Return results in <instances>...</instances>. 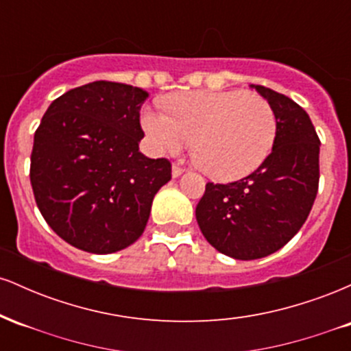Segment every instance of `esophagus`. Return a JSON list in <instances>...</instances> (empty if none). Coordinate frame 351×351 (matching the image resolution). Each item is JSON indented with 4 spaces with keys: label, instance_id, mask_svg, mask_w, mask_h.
Here are the masks:
<instances>
[{
    "label": "esophagus",
    "instance_id": "esophagus-1",
    "mask_svg": "<svg viewBox=\"0 0 351 351\" xmlns=\"http://www.w3.org/2000/svg\"><path fill=\"white\" fill-rule=\"evenodd\" d=\"M183 171H184V168L180 167V165H173V167H171V175H173V178H178V176H180Z\"/></svg>",
    "mask_w": 351,
    "mask_h": 351
}]
</instances>
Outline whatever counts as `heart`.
<instances>
[{
  "mask_svg": "<svg viewBox=\"0 0 351 351\" xmlns=\"http://www.w3.org/2000/svg\"><path fill=\"white\" fill-rule=\"evenodd\" d=\"M168 110L143 108L140 120L152 150L176 153L195 136L196 162L216 180L251 175L271 155L277 138V115L259 94L183 92L170 97Z\"/></svg>",
  "mask_w": 351,
  "mask_h": 351,
  "instance_id": "b5f03b06",
  "label": "heart"
}]
</instances>
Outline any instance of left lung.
Returning a JSON list of instances; mask_svg holds the SVG:
<instances>
[{"mask_svg": "<svg viewBox=\"0 0 351 351\" xmlns=\"http://www.w3.org/2000/svg\"><path fill=\"white\" fill-rule=\"evenodd\" d=\"M277 115V138L265 162L243 180L206 184L196 221L219 252L241 261L261 259L299 232L313 206L320 140L307 112L292 99L252 86Z\"/></svg>", "mask_w": 351, "mask_h": 351, "instance_id": "obj_1", "label": "left lung"}]
</instances>
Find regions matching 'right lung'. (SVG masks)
I'll use <instances>...</instances> for the list:
<instances>
[{
  "label": "right lung",
  "instance_id": "obj_1",
  "mask_svg": "<svg viewBox=\"0 0 351 351\" xmlns=\"http://www.w3.org/2000/svg\"><path fill=\"white\" fill-rule=\"evenodd\" d=\"M143 88L95 80L62 94L34 134L31 186L46 223L74 247L122 251L142 236L167 158L138 150Z\"/></svg>",
  "mask_w": 351,
  "mask_h": 351
}]
</instances>
